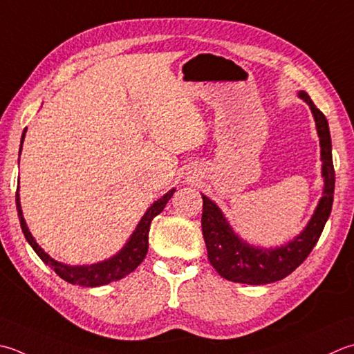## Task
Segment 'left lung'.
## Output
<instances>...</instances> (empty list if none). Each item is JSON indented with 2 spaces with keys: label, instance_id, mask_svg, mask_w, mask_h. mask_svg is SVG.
I'll return each instance as SVG.
<instances>
[{
  "label": "left lung",
  "instance_id": "8db88e82",
  "mask_svg": "<svg viewBox=\"0 0 354 354\" xmlns=\"http://www.w3.org/2000/svg\"><path fill=\"white\" fill-rule=\"evenodd\" d=\"M297 96L307 102L316 122L319 136L322 161V196L311 214L306 228L292 241L279 247H259L248 244L233 230L225 214L218 204L203 195V234L209 261L216 272L227 281L262 286L281 281L306 261L316 242L319 241L325 223L331 213L335 195V167L331 156V138L327 118L324 116L308 93L297 92Z\"/></svg>",
  "mask_w": 354,
  "mask_h": 354
}]
</instances>
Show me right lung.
<instances>
[{"label": "right lung", "instance_id": "1", "mask_svg": "<svg viewBox=\"0 0 354 354\" xmlns=\"http://www.w3.org/2000/svg\"><path fill=\"white\" fill-rule=\"evenodd\" d=\"M26 130L27 129H24L23 136H21L19 155H21V150H23ZM175 190L176 189L169 190L164 196L155 201V203L149 207L147 212H145L142 214V218L140 219V223H138V225L135 227L133 233L130 234L129 241L124 244V247L120 252L115 253L113 256H110L109 259H104L101 262H96V264H90V266H68V264H64V262L53 259L50 254H47L43 248L38 245V242L35 241L29 227L26 224L23 210H21L19 185L17 189L15 201H17V210H18L21 230H23L27 242H29L30 247L33 248V252L39 256L41 261H43L46 266L50 267L53 272L59 276V278L73 283V286L101 287L113 281L122 279L124 276H127L129 273L133 272V270L144 261L145 254H147V250H149V232H150L151 221H153L156 214H159L164 210L165 204L169 203V199L173 196Z\"/></svg>", "mask_w": 354, "mask_h": 354}]
</instances>
